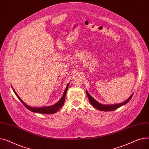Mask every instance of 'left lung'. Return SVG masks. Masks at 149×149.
<instances>
[{
    "mask_svg": "<svg viewBox=\"0 0 149 149\" xmlns=\"http://www.w3.org/2000/svg\"><path fill=\"white\" fill-rule=\"evenodd\" d=\"M86 94L87 96L88 97V99L89 100L90 103L95 108H96L99 111H112L114 110H116V109H118V107H120L121 106L125 105L126 104H127L129 101H130V100L132 98V96H133V93L130 96V97L125 101L121 103H118V104H101L98 101L93 98L89 93H88V92L86 91Z\"/></svg>",
    "mask_w": 149,
    "mask_h": 149,
    "instance_id": "obj_1",
    "label": "left lung"
}]
</instances>
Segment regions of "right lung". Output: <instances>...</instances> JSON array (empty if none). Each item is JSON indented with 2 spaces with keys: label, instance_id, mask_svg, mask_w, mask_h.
I'll use <instances>...</instances> for the list:
<instances>
[{
  "label": "right lung",
  "instance_id": "1",
  "mask_svg": "<svg viewBox=\"0 0 149 149\" xmlns=\"http://www.w3.org/2000/svg\"><path fill=\"white\" fill-rule=\"evenodd\" d=\"M69 83L67 84L66 87L65 88V90L64 91L63 94V96L61 97V98H60V100L58 101L57 103H56L54 105L52 106H45V107H31L29 106L28 105H27L24 101L21 100V98L18 96V95L17 94V93L15 92V91H14V89H13V86H12V89L14 92V93L15 94V95L17 96V97L19 98V100L21 101L22 103L24 105L26 108H27L28 110H29L30 111L33 112H36V113H45V114H52L54 113H56L57 112H58V111L59 109L63 106V105L64 103H65V97H66V94L67 92V90L69 86Z\"/></svg>",
  "mask_w": 149,
  "mask_h": 149
}]
</instances>
